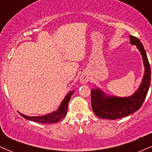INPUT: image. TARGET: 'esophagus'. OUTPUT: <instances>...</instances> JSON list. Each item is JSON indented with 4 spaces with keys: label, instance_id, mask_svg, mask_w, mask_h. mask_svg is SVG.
<instances>
[{
    "label": "esophagus",
    "instance_id": "esophagus-1",
    "mask_svg": "<svg viewBox=\"0 0 152 152\" xmlns=\"http://www.w3.org/2000/svg\"><path fill=\"white\" fill-rule=\"evenodd\" d=\"M88 79H89V78H88V75L86 74H82L81 76V77H80V82H81V83H86L88 81Z\"/></svg>",
    "mask_w": 152,
    "mask_h": 152
}]
</instances>
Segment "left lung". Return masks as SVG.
Returning <instances> with one entry per match:
<instances>
[{
  "instance_id": "8db88e82",
  "label": "left lung",
  "mask_w": 152,
  "mask_h": 152,
  "mask_svg": "<svg viewBox=\"0 0 152 152\" xmlns=\"http://www.w3.org/2000/svg\"><path fill=\"white\" fill-rule=\"evenodd\" d=\"M130 44L136 46L144 63V74L140 86L132 96L119 97L106 94L101 88L91 90V105L94 114L101 118L116 119L129 116L140 109L148 93L151 81V69L146 53L141 41L129 36Z\"/></svg>"
}]
</instances>
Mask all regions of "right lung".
Here are the masks:
<instances>
[{"instance_id": "obj_1", "label": "right lung", "mask_w": 152, "mask_h": 152, "mask_svg": "<svg viewBox=\"0 0 152 152\" xmlns=\"http://www.w3.org/2000/svg\"><path fill=\"white\" fill-rule=\"evenodd\" d=\"M74 93V91H71L68 93L63 99V101L61 103L60 106L57 109L56 111H53L50 114H48L43 116H26V115L21 114V113L18 112L20 116L25 118L26 119L30 120V121L38 122V123L41 124H53L56 123L59 121L64 118L67 114V107L68 104H69V101H70L71 96Z\"/></svg>"}]
</instances>
